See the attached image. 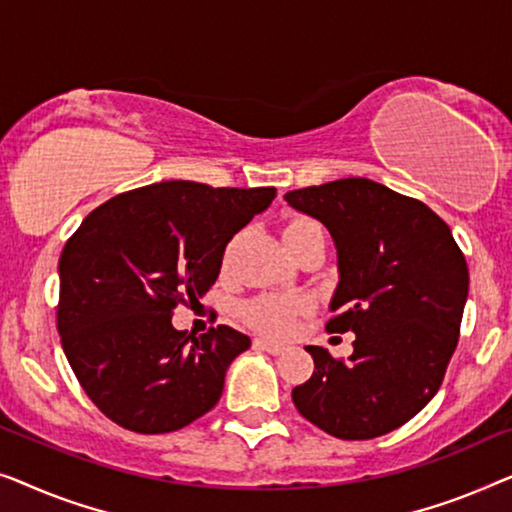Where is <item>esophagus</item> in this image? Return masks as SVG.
I'll return each instance as SVG.
<instances>
[{"instance_id":"obj_1","label":"esophagus","mask_w":512,"mask_h":512,"mask_svg":"<svg viewBox=\"0 0 512 512\" xmlns=\"http://www.w3.org/2000/svg\"><path fill=\"white\" fill-rule=\"evenodd\" d=\"M255 348L271 352V355H280V352H285V345L278 341H271V338H255Z\"/></svg>"}]
</instances>
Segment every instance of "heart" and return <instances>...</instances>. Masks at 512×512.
I'll return each mask as SVG.
<instances>
[{
  "label": "heart",
  "instance_id": "1",
  "mask_svg": "<svg viewBox=\"0 0 512 512\" xmlns=\"http://www.w3.org/2000/svg\"><path fill=\"white\" fill-rule=\"evenodd\" d=\"M311 234H325L318 222L311 218H297L285 227V243L287 248L299 243ZM306 308V299L299 294H262L243 306V318L262 334H285L294 325L297 315Z\"/></svg>",
  "mask_w": 512,
  "mask_h": 512
}]
</instances>
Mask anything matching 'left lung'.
<instances>
[{
    "mask_svg": "<svg viewBox=\"0 0 512 512\" xmlns=\"http://www.w3.org/2000/svg\"><path fill=\"white\" fill-rule=\"evenodd\" d=\"M329 229L338 285L327 331H355L352 355L306 345L315 371L292 390L301 415L343 441L399 429L434 399L459 341L469 266L427 204L341 178L285 194Z\"/></svg>",
    "mask_w": 512,
    "mask_h": 512,
    "instance_id": "1",
    "label": "left lung"
}]
</instances>
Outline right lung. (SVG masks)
I'll return each mask as SVG.
<instances>
[{
  "mask_svg": "<svg viewBox=\"0 0 512 512\" xmlns=\"http://www.w3.org/2000/svg\"><path fill=\"white\" fill-rule=\"evenodd\" d=\"M276 187L164 181L97 206L60 257L57 331L92 403L136 434L183 429L218 403L250 338L227 325H171L218 280L227 243L269 208Z\"/></svg>",
  "mask_w": 512,
  "mask_h": 512,
  "instance_id": "add662e5",
  "label": "right lung"
}]
</instances>
